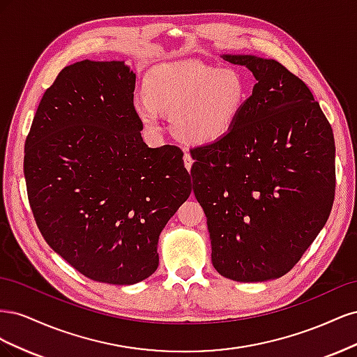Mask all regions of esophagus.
<instances>
[{
  "label": "esophagus",
  "mask_w": 357,
  "mask_h": 357,
  "mask_svg": "<svg viewBox=\"0 0 357 357\" xmlns=\"http://www.w3.org/2000/svg\"><path fill=\"white\" fill-rule=\"evenodd\" d=\"M183 160H185V167H186V169H188V171H190L192 164H193V159H192V156H190L189 153H185V156H183Z\"/></svg>",
  "instance_id": "obj_1"
}]
</instances>
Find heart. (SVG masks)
Returning a JSON list of instances; mask_svg holds the SVG:
<instances>
[{
	"label": "heart",
	"mask_w": 357,
	"mask_h": 357,
	"mask_svg": "<svg viewBox=\"0 0 357 357\" xmlns=\"http://www.w3.org/2000/svg\"><path fill=\"white\" fill-rule=\"evenodd\" d=\"M147 95H138L134 109L152 132L162 129L160 112L176 113L177 134L193 144H210L228 135L244 110L247 84L235 70L199 62L164 63L149 73Z\"/></svg>",
	"instance_id": "obj_1"
}]
</instances>
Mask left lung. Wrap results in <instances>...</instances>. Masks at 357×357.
I'll return each instance as SVG.
<instances>
[{
    "instance_id": "1",
    "label": "left lung",
    "mask_w": 357,
    "mask_h": 357,
    "mask_svg": "<svg viewBox=\"0 0 357 357\" xmlns=\"http://www.w3.org/2000/svg\"><path fill=\"white\" fill-rule=\"evenodd\" d=\"M256 79L232 131L192 150L220 275L257 283L287 274L325 226L335 195L333 132L319 102L274 59L220 55Z\"/></svg>"
}]
</instances>
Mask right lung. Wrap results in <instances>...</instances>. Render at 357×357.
Returning a JSON list of instances; mask_svg holds the SVG:
<instances>
[{
  "mask_svg": "<svg viewBox=\"0 0 357 357\" xmlns=\"http://www.w3.org/2000/svg\"><path fill=\"white\" fill-rule=\"evenodd\" d=\"M125 61L63 68L25 142L28 198L43 238L93 282L129 286L159 265L162 229L190 177L176 146L149 147Z\"/></svg>",
  "mask_w": 357,
  "mask_h": 357,
  "instance_id": "obj_1",
  "label": "right lung"
}]
</instances>
